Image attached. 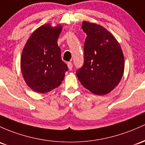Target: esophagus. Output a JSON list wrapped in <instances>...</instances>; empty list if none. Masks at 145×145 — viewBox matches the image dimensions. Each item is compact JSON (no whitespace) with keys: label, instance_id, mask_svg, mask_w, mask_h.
<instances>
[{"label":"esophagus","instance_id":"1","mask_svg":"<svg viewBox=\"0 0 145 145\" xmlns=\"http://www.w3.org/2000/svg\"><path fill=\"white\" fill-rule=\"evenodd\" d=\"M67 65H68V69H69L70 71H71V70L72 69V63H71V62H68V63H67Z\"/></svg>","mask_w":145,"mask_h":145}]
</instances>
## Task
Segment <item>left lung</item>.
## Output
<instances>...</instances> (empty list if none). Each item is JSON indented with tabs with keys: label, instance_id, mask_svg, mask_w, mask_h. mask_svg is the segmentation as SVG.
<instances>
[{
	"label": "left lung",
	"instance_id": "1",
	"mask_svg": "<svg viewBox=\"0 0 145 145\" xmlns=\"http://www.w3.org/2000/svg\"><path fill=\"white\" fill-rule=\"evenodd\" d=\"M82 28L87 35L84 63L76 75L83 86L93 94H108L118 85L124 73V59L120 45L100 25L83 21Z\"/></svg>",
	"mask_w": 145,
	"mask_h": 145
}]
</instances>
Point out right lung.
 <instances>
[{
    "label": "right lung",
    "instance_id": "1",
    "mask_svg": "<svg viewBox=\"0 0 145 145\" xmlns=\"http://www.w3.org/2000/svg\"><path fill=\"white\" fill-rule=\"evenodd\" d=\"M60 25L38 27L25 45L21 57V69L25 82L34 91L46 93L58 87L68 66L61 57L57 39Z\"/></svg>",
    "mask_w": 145,
    "mask_h": 145
}]
</instances>
